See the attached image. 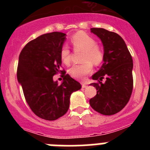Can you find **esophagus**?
I'll return each mask as SVG.
<instances>
[{"label":"esophagus","mask_w":150,"mask_h":150,"mask_svg":"<svg viewBox=\"0 0 150 150\" xmlns=\"http://www.w3.org/2000/svg\"><path fill=\"white\" fill-rule=\"evenodd\" d=\"M87 87V85L86 83H82V88H86Z\"/></svg>","instance_id":"obj_1"}]
</instances>
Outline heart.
<instances>
[{"mask_svg":"<svg viewBox=\"0 0 150 150\" xmlns=\"http://www.w3.org/2000/svg\"><path fill=\"white\" fill-rule=\"evenodd\" d=\"M74 50L83 51L80 64H75L69 70V74L72 77L77 79H84L92 71V63L98 65L103 60V51L91 36L84 32H77L71 39ZM62 62L65 64L71 62V51L67 46H63L60 52Z\"/></svg>","mask_w":150,"mask_h":150,"instance_id":"heart-1","label":"heart"}]
</instances>
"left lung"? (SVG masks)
Masks as SVG:
<instances>
[{"label": "left lung", "instance_id": "obj_1", "mask_svg": "<svg viewBox=\"0 0 150 150\" xmlns=\"http://www.w3.org/2000/svg\"><path fill=\"white\" fill-rule=\"evenodd\" d=\"M104 46V64L91 78L97 95L89 100L91 107L100 114L110 116L121 111L128 104L133 89V60L124 40L116 33L104 28H91ZM105 78L103 83L102 79Z\"/></svg>", "mask_w": 150, "mask_h": 150}]
</instances>
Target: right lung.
<instances>
[{
  "label": "right lung",
  "instance_id": "obj_1",
  "mask_svg": "<svg viewBox=\"0 0 150 150\" xmlns=\"http://www.w3.org/2000/svg\"><path fill=\"white\" fill-rule=\"evenodd\" d=\"M65 40L66 34L62 32L43 34L26 44L18 59L17 79L26 101L34 114L50 121L65 114L71 94L81 88L65 72L60 85L53 80L62 71L60 52Z\"/></svg>",
  "mask_w": 150,
  "mask_h": 150
}]
</instances>
